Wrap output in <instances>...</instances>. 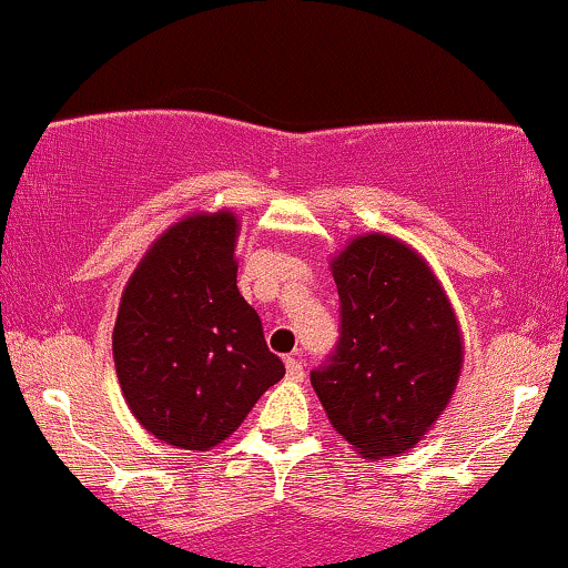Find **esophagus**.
<instances>
[{
	"label": "esophagus",
	"mask_w": 568,
	"mask_h": 568,
	"mask_svg": "<svg viewBox=\"0 0 568 568\" xmlns=\"http://www.w3.org/2000/svg\"><path fill=\"white\" fill-rule=\"evenodd\" d=\"M285 375H288V381H304V365H302V359H296V357H288L285 359Z\"/></svg>",
	"instance_id": "esophagus-1"
}]
</instances>
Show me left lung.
Instances as JSON below:
<instances>
[{"label": "left lung", "mask_w": 568, "mask_h": 568, "mask_svg": "<svg viewBox=\"0 0 568 568\" xmlns=\"http://www.w3.org/2000/svg\"><path fill=\"white\" fill-rule=\"evenodd\" d=\"M338 341L310 373L333 428L367 460L418 444L455 392L457 320L428 264L388 235L333 258Z\"/></svg>", "instance_id": "left-lung-1"}]
</instances>
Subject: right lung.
<instances>
[{
	"label": "right lung",
	"instance_id": "1",
	"mask_svg": "<svg viewBox=\"0 0 568 568\" xmlns=\"http://www.w3.org/2000/svg\"><path fill=\"white\" fill-rule=\"evenodd\" d=\"M237 222L190 216L148 251L113 327L121 392L155 439L209 449L285 375L262 320L237 291Z\"/></svg>",
	"mask_w": 568,
	"mask_h": 568
}]
</instances>
